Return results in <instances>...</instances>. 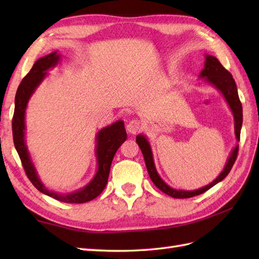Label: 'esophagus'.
<instances>
[{
	"instance_id": "34e87169",
	"label": "esophagus",
	"mask_w": 259,
	"mask_h": 259,
	"mask_svg": "<svg viewBox=\"0 0 259 259\" xmlns=\"http://www.w3.org/2000/svg\"><path fill=\"white\" fill-rule=\"evenodd\" d=\"M140 129H141V122L138 119L130 120L128 124H126V131H128L129 134H133V135L138 134Z\"/></svg>"
}]
</instances>
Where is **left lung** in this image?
Instances as JSON below:
<instances>
[{
	"mask_svg": "<svg viewBox=\"0 0 259 259\" xmlns=\"http://www.w3.org/2000/svg\"><path fill=\"white\" fill-rule=\"evenodd\" d=\"M200 76L201 78H206L207 82H209V83H211L212 85L216 87L219 91H222L225 99L227 100L229 107H230V109H232V111L234 113L235 134H236V138H237V140L239 141L240 140V129H241V124H243V107H241V102H240L239 97H238L237 87H236L233 75L230 74L228 70H226L223 67L222 63L218 61L217 58H214L212 56H206L205 69L201 71ZM136 141L140 147L142 155H144L148 174H149L152 183L156 185L157 188H159L162 192H164V194H167L168 196L172 197V198H180V199L181 198H190V197L203 194V192H206L208 189H210L211 187L218 184L219 181H222L224 178H226L227 175L230 172V170H232L236 159H237V156H238V146H237L234 149V151L232 152V156H230V158L228 159V162L226 164V167L224 168L223 172L218 176V178L216 180H213L211 184H209L208 186L203 187V188L194 190V191L176 190V189L170 188L168 185L164 184L162 179L158 176V174L156 171V168H155V164H153V159H152V153L150 150V146H149V144H148V141L145 137L137 136Z\"/></svg>",
	"mask_w": 259,
	"mask_h": 259,
	"instance_id": "obj_1",
	"label": "left lung"
}]
</instances>
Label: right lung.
<instances>
[{"instance_id":"1","label":"right lung","mask_w":259,"mask_h":259,"mask_svg":"<svg viewBox=\"0 0 259 259\" xmlns=\"http://www.w3.org/2000/svg\"><path fill=\"white\" fill-rule=\"evenodd\" d=\"M59 61V54L53 52L48 54L45 58L38 59L33 64L30 72L27 73L20 83L15 95V107L14 114L12 119V133H13V142L15 149L19 153L22 166L24 171L30 179L32 185L35 188L50 196L59 201L67 203H83L95 199L96 197L101 194L102 190L108 183V177L111 167L112 159L114 153L117 152L118 148L122 145V142L126 139V133L124 130V125L122 121H118L110 126L103 128L97 136V159H98V171L96 177L93 178L91 183L85 188L79 190L70 195H59L53 191H49L45 188V186L38 180L35 169L30 160L29 152L26 150L24 144V113L26 103L35 88L40 84V82L45 78L48 69L54 67Z\"/></svg>"}]
</instances>
